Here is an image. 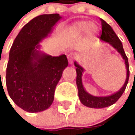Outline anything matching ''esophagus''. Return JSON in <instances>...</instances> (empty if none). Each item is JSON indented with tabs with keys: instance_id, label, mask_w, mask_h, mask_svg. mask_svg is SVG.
Wrapping results in <instances>:
<instances>
[{
	"instance_id": "34e87169",
	"label": "esophagus",
	"mask_w": 135,
	"mask_h": 135,
	"mask_svg": "<svg viewBox=\"0 0 135 135\" xmlns=\"http://www.w3.org/2000/svg\"><path fill=\"white\" fill-rule=\"evenodd\" d=\"M76 57H77V55L74 52H71L67 56V58H68V60H69V62L70 64H73L74 61L75 59H76Z\"/></svg>"
}]
</instances>
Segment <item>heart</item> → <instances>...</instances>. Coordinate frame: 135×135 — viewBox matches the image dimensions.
<instances>
[{
  "instance_id": "1",
  "label": "heart",
  "mask_w": 135,
  "mask_h": 135,
  "mask_svg": "<svg viewBox=\"0 0 135 135\" xmlns=\"http://www.w3.org/2000/svg\"><path fill=\"white\" fill-rule=\"evenodd\" d=\"M74 30L78 32L82 33L86 31L87 33L90 36H94L98 31V27L94 23H90L87 21H79L76 22L73 26Z\"/></svg>"
}]
</instances>
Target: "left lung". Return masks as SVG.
<instances>
[{
	"label": "left lung",
	"mask_w": 135,
	"mask_h": 135,
	"mask_svg": "<svg viewBox=\"0 0 135 135\" xmlns=\"http://www.w3.org/2000/svg\"><path fill=\"white\" fill-rule=\"evenodd\" d=\"M102 22V34H101L100 39L102 41H104L106 43H109L110 45L114 47L123 57V59L125 60L126 63V69H127V76H126V82L124 83L123 86L120 89L118 92L113 93V94L106 97H94L91 94H88L85 92L83 85L82 83V75L83 73V68L81 67L79 64L74 62V65L76 67V84L78 90V97L80 99V102L86 106L90 108H94V109H102L111 106L113 104L118 100V99L122 96V94L124 92L126 88V86L128 85L129 76H130V69H129V63H128V59L126 56L125 51L123 47V44L121 41H120L117 35L113 31L111 28V26L108 24L104 20L101 19Z\"/></svg>",
	"instance_id": "obj_1"
}]
</instances>
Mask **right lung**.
I'll use <instances>...</instances> for the list:
<instances>
[{"label": "right lung", "instance_id": "add662e5", "mask_svg": "<svg viewBox=\"0 0 135 135\" xmlns=\"http://www.w3.org/2000/svg\"><path fill=\"white\" fill-rule=\"evenodd\" d=\"M61 18L59 14L33 18L22 28L10 48L7 92L14 102L27 112H40L50 107L56 86L68 66L65 55L52 57L39 50V43Z\"/></svg>", "mask_w": 135, "mask_h": 135}]
</instances>
